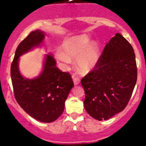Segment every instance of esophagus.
<instances>
[{
  "mask_svg": "<svg viewBox=\"0 0 146 146\" xmlns=\"http://www.w3.org/2000/svg\"><path fill=\"white\" fill-rule=\"evenodd\" d=\"M73 81H74V85H78L80 84V78L78 77H74L73 76Z\"/></svg>",
  "mask_w": 146,
  "mask_h": 146,
  "instance_id": "obj_1",
  "label": "esophagus"
}]
</instances>
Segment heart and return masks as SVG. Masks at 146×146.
<instances>
[{"label": "heart", "mask_w": 146, "mask_h": 146, "mask_svg": "<svg viewBox=\"0 0 146 146\" xmlns=\"http://www.w3.org/2000/svg\"><path fill=\"white\" fill-rule=\"evenodd\" d=\"M62 51L57 52L56 57L64 64H69L71 59L78 58L77 69L82 74L94 70L100 58V48L96 42H91L87 35L82 34L66 39L62 44Z\"/></svg>", "instance_id": "1"}]
</instances>
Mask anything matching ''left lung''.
Instances as JSON below:
<instances>
[{
	"mask_svg": "<svg viewBox=\"0 0 146 146\" xmlns=\"http://www.w3.org/2000/svg\"><path fill=\"white\" fill-rule=\"evenodd\" d=\"M135 54L129 42L116 33L105 45L96 68L81 80L87 113L98 121L123 111L137 82Z\"/></svg>",
	"mask_w": 146,
	"mask_h": 146,
	"instance_id": "8db88e82",
	"label": "left lung"
}]
</instances>
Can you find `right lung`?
<instances>
[{"mask_svg":"<svg viewBox=\"0 0 146 146\" xmlns=\"http://www.w3.org/2000/svg\"><path fill=\"white\" fill-rule=\"evenodd\" d=\"M44 36L43 31L36 30L20 42L11 66V77L15 97L20 106L37 121L51 123L64 112L66 99L74 86L71 75L57 68L51 54L45 55L43 70L36 78H25L19 70L20 56L39 47Z\"/></svg>","mask_w":146,"mask_h":146,"instance_id":"add662e5","label":"right lung"}]
</instances>
